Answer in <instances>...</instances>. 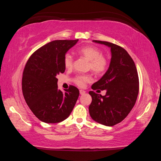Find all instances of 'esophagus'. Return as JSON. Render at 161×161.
<instances>
[{"label":"esophagus","mask_w":161,"mask_h":161,"mask_svg":"<svg viewBox=\"0 0 161 161\" xmlns=\"http://www.w3.org/2000/svg\"><path fill=\"white\" fill-rule=\"evenodd\" d=\"M80 94L82 95V94H85V93H86V92H85V91H84V90H82V89H80Z\"/></svg>","instance_id":"1"}]
</instances>
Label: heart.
<instances>
[{
    "label": "heart",
    "mask_w": 161,
    "mask_h": 161,
    "mask_svg": "<svg viewBox=\"0 0 161 161\" xmlns=\"http://www.w3.org/2000/svg\"><path fill=\"white\" fill-rule=\"evenodd\" d=\"M81 56L89 61V68L96 75H102L107 71L108 65L107 59L102 55V53L99 48L93 45H86L77 50ZM64 67L71 69L73 66V57L70 54H66L64 58ZM75 82L80 86H84L85 84L91 81L90 76L83 75H77L75 78Z\"/></svg>",
    "instance_id": "1"
}]
</instances>
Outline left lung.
Listing matches in <instances>:
<instances>
[{"label":"left lung","instance_id":"1","mask_svg":"<svg viewBox=\"0 0 161 161\" xmlns=\"http://www.w3.org/2000/svg\"><path fill=\"white\" fill-rule=\"evenodd\" d=\"M93 42L110 47L111 58L107 72L92 86L94 90H106V95L89 92L92 101L89 111L97 123L112 126L123 121L134 107L139 91L137 69L123 47L106 41Z\"/></svg>","mask_w":161,"mask_h":161}]
</instances>
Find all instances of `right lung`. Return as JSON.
Listing matches in <instances>:
<instances>
[{
    "instance_id": "obj_1",
    "label": "right lung",
    "mask_w": 161,
    "mask_h": 161,
    "mask_svg": "<svg viewBox=\"0 0 161 161\" xmlns=\"http://www.w3.org/2000/svg\"><path fill=\"white\" fill-rule=\"evenodd\" d=\"M79 40H54L38 49L27 62L23 73L24 99L37 118L47 124L66 119L80 95L75 86L63 93L58 87L57 75L64 73L67 52Z\"/></svg>"
}]
</instances>
